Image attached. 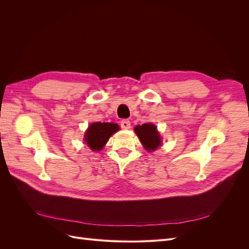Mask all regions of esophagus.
<instances>
[{
    "mask_svg": "<svg viewBox=\"0 0 249 249\" xmlns=\"http://www.w3.org/2000/svg\"><path fill=\"white\" fill-rule=\"evenodd\" d=\"M120 125H122L123 129L129 130L131 127V122L129 119H124V120H122V123H120Z\"/></svg>",
    "mask_w": 249,
    "mask_h": 249,
    "instance_id": "esophagus-1",
    "label": "esophagus"
}]
</instances>
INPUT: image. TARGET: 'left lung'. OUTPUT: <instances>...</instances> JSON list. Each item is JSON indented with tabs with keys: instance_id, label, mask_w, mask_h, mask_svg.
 I'll return each mask as SVG.
<instances>
[{
	"instance_id": "8db88e82",
	"label": "left lung",
	"mask_w": 249,
	"mask_h": 249,
	"mask_svg": "<svg viewBox=\"0 0 249 249\" xmlns=\"http://www.w3.org/2000/svg\"><path fill=\"white\" fill-rule=\"evenodd\" d=\"M134 131L137 134L142 145L148 152L156 150L162 144L160 133L157 131V126L153 124H143L142 125H136Z\"/></svg>"
}]
</instances>
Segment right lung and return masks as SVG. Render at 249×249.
Here are the masks:
<instances>
[{
	"instance_id": "obj_1",
	"label": "right lung",
	"mask_w": 249,
	"mask_h": 249,
	"mask_svg": "<svg viewBox=\"0 0 249 249\" xmlns=\"http://www.w3.org/2000/svg\"><path fill=\"white\" fill-rule=\"evenodd\" d=\"M119 130L117 124L113 123H93L88 126L84 135L86 144L91 150H102L109 138Z\"/></svg>"
}]
</instances>
